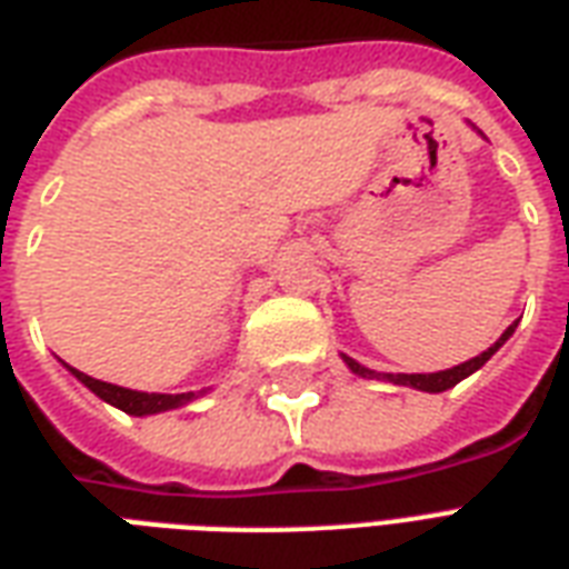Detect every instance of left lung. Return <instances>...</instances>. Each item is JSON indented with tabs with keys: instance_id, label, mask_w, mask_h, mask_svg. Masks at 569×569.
Segmentation results:
<instances>
[{
	"instance_id": "8db88e82",
	"label": "left lung",
	"mask_w": 569,
	"mask_h": 569,
	"mask_svg": "<svg viewBox=\"0 0 569 569\" xmlns=\"http://www.w3.org/2000/svg\"><path fill=\"white\" fill-rule=\"evenodd\" d=\"M516 331V322L507 328L501 337H498L492 346H489L487 352H480L477 358H471V361L459 363V367H450V370H441V372H376V370H367V367H361L358 361H352L349 355H342V361L349 363V370L358 372L361 379H381V381H393V385H406V388H415V390H427V393H441V390L453 388V385H459L462 379H468L471 372L480 370L483 363L492 358V355L505 346L510 337H513Z\"/></svg>"
}]
</instances>
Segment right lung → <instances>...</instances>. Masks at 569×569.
I'll use <instances>...</instances> for the list:
<instances>
[{"mask_svg": "<svg viewBox=\"0 0 569 569\" xmlns=\"http://www.w3.org/2000/svg\"><path fill=\"white\" fill-rule=\"evenodd\" d=\"M68 370L77 376V379L86 385V388L98 393L103 402H110L116 409L128 411V415H158V411H169V409H181V406H188L193 402L197 397H202L206 390H188V393H146V390H130V388H119V385H110V381H101V379H92V376H86V372Z\"/></svg>", "mask_w": 569, "mask_h": 569, "instance_id": "obj_1", "label": "right lung"}]
</instances>
